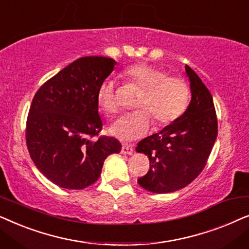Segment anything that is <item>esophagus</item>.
<instances>
[{"instance_id": "esophagus-1", "label": "esophagus", "mask_w": 249, "mask_h": 249, "mask_svg": "<svg viewBox=\"0 0 249 249\" xmlns=\"http://www.w3.org/2000/svg\"><path fill=\"white\" fill-rule=\"evenodd\" d=\"M121 152L124 153V154H132V153H134V146L124 144L121 147Z\"/></svg>"}]
</instances>
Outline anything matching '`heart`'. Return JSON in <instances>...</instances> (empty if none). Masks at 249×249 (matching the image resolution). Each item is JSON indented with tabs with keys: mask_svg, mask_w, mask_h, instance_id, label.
Masks as SVG:
<instances>
[{
	"mask_svg": "<svg viewBox=\"0 0 249 249\" xmlns=\"http://www.w3.org/2000/svg\"><path fill=\"white\" fill-rule=\"evenodd\" d=\"M125 86L137 88L135 107L138 108L118 119L111 132L122 141H135L147 134L154 121L156 128H164L185 113L189 104L190 87L185 78L169 74L164 68L147 62H138L122 71ZM97 103L107 114L120 110L113 80L104 79L96 93Z\"/></svg>",
	"mask_w": 249,
	"mask_h": 249,
	"instance_id": "b5f03b06",
	"label": "heart"
}]
</instances>
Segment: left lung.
<instances>
[{"instance_id":"left-lung-1","label":"left lung","mask_w":249,"mask_h":249,"mask_svg":"<svg viewBox=\"0 0 249 249\" xmlns=\"http://www.w3.org/2000/svg\"><path fill=\"white\" fill-rule=\"evenodd\" d=\"M192 102L182 117L137 144L136 151L149 159V170L138 179L155 194L172 193L195 180L212 151L217 136V118L210 90L186 64Z\"/></svg>"}]
</instances>
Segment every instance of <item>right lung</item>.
I'll return each mask as SVG.
<instances>
[{
    "mask_svg": "<svg viewBox=\"0 0 249 249\" xmlns=\"http://www.w3.org/2000/svg\"><path fill=\"white\" fill-rule=\"evenodd\" d=\"M115 61L77 59L36 91L26 124V142L37 169L56 186L83 189L100 178L104 160L121 151L113 137L98 136L97 88Z\"/></svg>",
    "mask_w": 249,
    "mask_h": 249,
    "instance_id": "1",
    "label": "right lung"
}]
</instances>
